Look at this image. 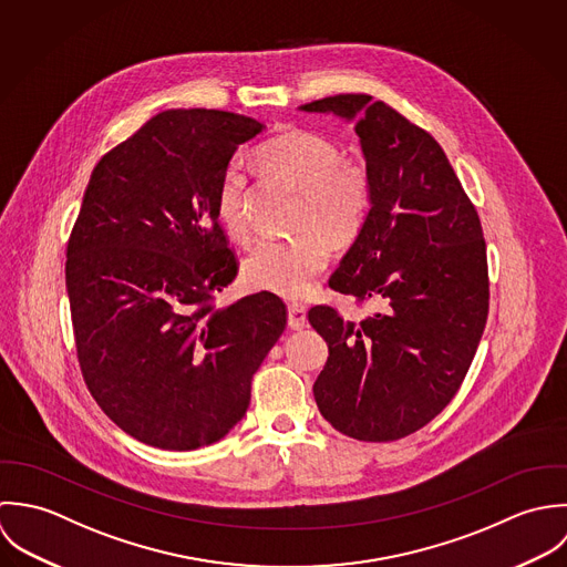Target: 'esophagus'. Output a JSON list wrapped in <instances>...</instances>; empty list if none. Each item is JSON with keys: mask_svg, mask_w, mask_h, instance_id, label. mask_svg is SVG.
Returning a JSON list of instances; mask_svg holds the SVG:
<instances>
[{"mask_svg": "<svg viewBox=\"0 0 567 567\" xmlns=\"http://www.w3.org/2000/svg\"><path fill=\"white\" fill-rule=\"evenodd\" d=\"M307 327V309L302 305H289V329L302 331Z\"/></svg>", "mask_w": 567, "mask_h": 567, "instance_id": "esophagus-1", "label": "esophagus"}]
</instances>
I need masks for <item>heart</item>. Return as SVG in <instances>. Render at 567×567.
<instances>
[{"mask_svg": "<svg viewBox=\"0 0 567 567\" xmlns=\"http://www.w3.org/2000/svg\"><path fill=\"white\" fill-rule=\"evenodd\" d=\"M267 177L300 190L289 240H262L243 262V278L256 291L282 298L305 296L329 262L331 247L352 245L368 226L374 206V177L365 162L343 157L327 135L293 128L280 133L256 153ZM251 177L231 159L219 175L215 208L236 240H247Z\"/></svg>", "mask_w": 567, "mask_h": 567, "instance_id": "b5f03b06", "label": "heart"}]
</instances>
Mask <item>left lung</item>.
<instances>
[{"mask_svg":"<svg viewBox=\"0 0 567 567\" xmlns=\"http://www.w3.org/2000/svg\"><path fill=\"white\" fill-rule=\"evenodd\" d=\"M354 120L374 177L368 226L329 287L377 311L361 322L329 305L309 311L329 343L313 394L322 416L363 443L405 439L460 390L488 316L486 243L441 144L368 94L300 107Z\"/></svg>","mask_w":567,"mask_h":567,"instance_id":"left-lung-1","label":"left lung"}]
</instances>
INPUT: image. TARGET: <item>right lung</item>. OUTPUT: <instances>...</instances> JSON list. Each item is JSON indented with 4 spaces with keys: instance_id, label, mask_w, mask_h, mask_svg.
<instances>
[{
    "instance_id": "right-lung-1",
    "label": "right lung",
    "mask_w": 567,
    "mask_h": 567,
    "mask_svg": "<svg viewBox=\"0 0 567 567\" xmlns=\"http://www.w3.org/2000/svg\"><path fill=\"white\" fill-rule=\"evenodd\" d=\"M262 128L231 112L168 110L90 177L65 260L76 354L94 401L144 445L221 441L287 327L269 291L217 307L238 274L215 208L219 175Z\"/></svg>"
}]
</instances>
